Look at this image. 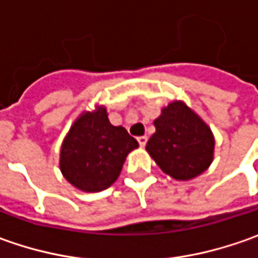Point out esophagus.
<instances>
[{
    "mask_svg": "<svg viewBox=\"0 0 258 258\" xmlns=\"http://www.w3.org/2000/svg\"><path fill=\"white\" fill-rule=\"evenodd\" d=\"M138 142H139V145L144 148L145 145H146V142H148V138H146V136H139V138H138Z\"/></svg>",
    "mask_w": 258,
    "mask_h": 258,
    "instance_id": "34e87169",
    "label": "esophagus"
}]
</instances>
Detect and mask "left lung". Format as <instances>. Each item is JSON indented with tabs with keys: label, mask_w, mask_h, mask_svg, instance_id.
<instances>
[{
	"label": "left lung",
	"mask_w": 258,
	"mask_h": 258,
	"mask_svg": "<svg viewBox=\"0 0 258 258\" xmlns=\"http://www.w3.org/2000/svg\"><path fill=\"white\" fill-rule=\"evenodd\" d=\"M146 151L156 165L178 181H188L208 169L214 159V135L208 124L181 100L162 109Z\"/></svg>",
	"instance_id": "1"
}]
</instances>
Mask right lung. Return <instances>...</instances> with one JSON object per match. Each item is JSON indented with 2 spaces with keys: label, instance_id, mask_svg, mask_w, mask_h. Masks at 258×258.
I'll return each mask as SVG.
<instances>
[{
  "label": "right lung",
  "instance_id": "add662e5",
  "mask_svg": "<svg viewBox=\"0 0 258 258\" xmlns=\"http://www.w3.org/2000/svg\"><path fill=\"white\" fill-rule=\"evenodd\" d=\"M138 146L123 126L109 122L106 107L97 106L80 114L66 135L60 171L77 189L99 192L117 179L127 154Z\"/></svg>",
  "mask_w": 258,
  "mask_h": 258
}]
</instances>
